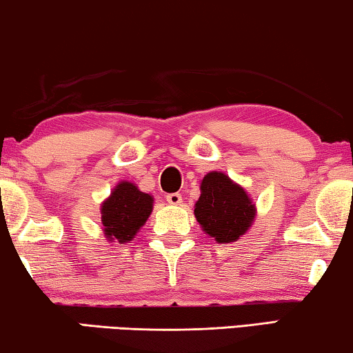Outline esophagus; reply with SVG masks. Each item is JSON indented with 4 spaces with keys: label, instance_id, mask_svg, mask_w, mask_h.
<instances>
[{
    "label": "esophagus",
    "instance_id": "1",
    "mask_svg": "<svg viewBox=\"0 0 353 353\" xmlns=\"http://www.w3.org/2000/svg\"><path fill=\"white\" fill-rule=\"evenodd\" d=\"M167 202L170 203V205H180V203L183 202V197H181V194H178V192L167 194Z\"/></svg>",
    "mask_w": 353,
    "mask_h": 353
}]
</instances>
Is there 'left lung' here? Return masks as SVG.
<instances>
[{
  "label": "left lung",
  "instance_id": "8db88e82",
  "mask_svg": "<svg viewBox=\"0 0 353 353\" xmlns=\"http://www.w3.org/2000/svg\"><path fill=\"white\" fill-rule=\"evenodd\" d=\"M248 194L221 172H210L201 183V197L194 214L208 236L229 243L247 232L254 218Z\"/></svg>",
  "mask_w": 353,
  "mask_h": 353
}]
</instances>
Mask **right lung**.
Segmentation results:
<instances>
[{
    "instance_id": "add662e5",
    "label": "right lung",
    "mask_w": 353,
    "mask_h": 353,
    "mask_svg": "<svg viewBox=\"0 0 353 353\" xmlns=\"http://www.w3.org/2000/svg\"><path fill=\"white\" fill-rule=\"evenodd\" d=\"M152 210V197L122 181L101 205V223L110 240L129 242L145 224Z\"/></svg>"
}]
</instances>
